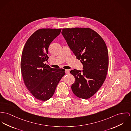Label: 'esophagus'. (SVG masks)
<instances>
[{"label":"esophagus","mask_w":131,"mask_h":131,"mask_svg":"<svg viewBox=\"0 0 131 131\" xmlns=\"http://www.w3.org/2000/svg\"><path fill=\"white\" fill-rule=\"evenodd\" d=\"M65 71V73H66V74H69V73H70V71H69V70L66 69Z\"/></svg>","instance_id":"34e87169"}]
</instances>
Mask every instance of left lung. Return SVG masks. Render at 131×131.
I'll return each instance as SVG.
<instances>
[{
	"instance_id": "left-lung-1",
	"label": "left lung",
	"mask_w": 131,
	"mask_h": 131,
	"mask_svg": "<svg viewBox=\"0 0 131 131\" xmlns=\"http://www.w3.org/2000/svg\"><path fill=\"white\" fill-rule=\"evenodd\" d=\"M62 34L83 64L82 72L76 69L70 71L75 78L71 86L73 92L86 100L99 90L106 78L108 67L107 47L99 34L90 28L63 29Z\"/></svg>"
}]
</instances>
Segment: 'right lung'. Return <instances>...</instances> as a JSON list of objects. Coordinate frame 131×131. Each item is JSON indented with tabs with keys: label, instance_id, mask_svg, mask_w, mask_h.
<instances>
[{
	"label": "right lung",
	"instance_id": "obj_1",
	"mask_svg": "<svg viewBox=\"0 0 131 131\" xmlns=\"http://www.w3.org/2000/svg\"><path fill=\"white\" fill-rule=\"evenodd\" d=\"M61 29H41L36 30L24 46L20 69L25 85L37 100L46 101L53 95L65 75L63 69L51 68L44 63L49 58L48 48L61 32Z\"/></svg>",
	"mask_w": 131,
	"mask_h": 131
}]
</instances>
